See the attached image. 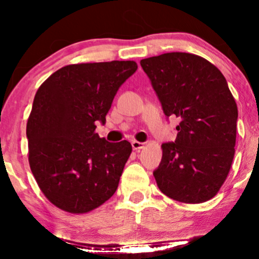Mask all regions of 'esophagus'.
<instances>
[{
    "mask_svg": "<svg viewBox=\"0 0 259 259\" xmlns=\"http://www.w3.org/2000/svg\"><path fill=\"white\" fill-rule=\"evenodd\" d=\"M132 146H133V150L135 151H140L141 148L145 147V144L144 142H139V141H133L132 142Z\"/></svg>",
    "mask_w": 259,
    "mask_h": 259,
    "instance_id": "obj_1",
    "label": "esophagus"
}]
</instances>
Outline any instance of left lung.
Instances as JSON below:
<instances>
[{
  "instance_id": "1",
  "label": "left lung",
  "mask_w": 259,
  "mask_h": 259,
  "mask_svg": "<svg viewBox=\"0 0 259 259\" xmlns=\"http://www.w3.org/2000/svg\"><path fill=\"white\" fill-rule=\"evenodd\" d=\"M167 118L179 125L174 142L162 144L153 171L159 190L184 203L214 197L231 168L237 106L221 70L207 59L170 52L141 59Z\"/></svg>"
}]
</instances>
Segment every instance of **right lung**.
<instances>
[{"label": "right lung", "instance_id": "obj_1", "mask_svg": "<svg viewBox=\"0 0 259 259\" xmlns=\"http://www.w3.org/2000/svg\"><path fill=\"white\" fill-rule=\"evenodd\" d=\"M136 69L134 61L70 64L38 88L26 124L29 163L56 207L88 213L117 191L132 145L108 142L95 130Z\"/></svg>", "mask_w": 259, "mask_h": 259}]
</instances>
